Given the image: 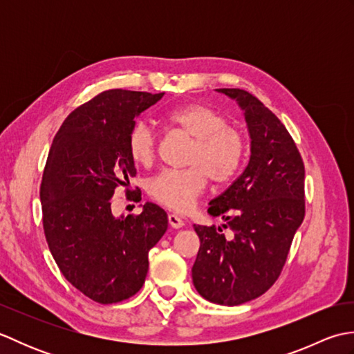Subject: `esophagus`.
I'll list each match as a JSON object with an SVG mask.
<instances>
[{"instance_id":"obj_1","label":"esophagus","mask_w":354,"mask_h":354,"mask_svg":"<svg viewBox=\"0 0 354 354\" xmlns=\"http://www.w3.org/2000/svg\"><path fill=\"white\" fill-rule=\"evenodd\" d=\"M169 223H170V227L175 228V230H179V228L184 227V221L176 214H169Z\"/></svg>"}]
</instances>
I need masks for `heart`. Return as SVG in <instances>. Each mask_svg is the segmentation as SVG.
Wrapping results in <instances>:
<instances>
[{
    "label": "heart",
    "instance_id": "heart-1",
    "mask_svg": "<svg viewBox=\"0 0 354 354\" xmlns=\"http://www.w3.org/2000/svg\"><path fill=\"white\" fill-rule=\"evenodd\" d=\"M165 123L193 140L185 170H165L147 185L156 202L175 212H189L204 192L207 178L227 184L242 167L246 141L242 132L228 126L221 112L190 103L167 112ZM127 152L138 165H150L156 156V135L146 122H137L127 135Z\"/></svg>",
    "mask_w": 354,
    "mask_h": 354
}]
</instances>
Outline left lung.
I'll list each match as a JSON object with an SVG mask.
<instances>
[{
  "mask_svg": "<svg viewBox=\"0 0 354 354\" xmlns=\"http://www.w3.org/2000/svg\"><path fill=\"white\" fill-rule=\"evenodd\" d=\"M243 111L251 138L246 169L208 214L222 227L193 225L201 246L192 268L199 295L239 306L263 295L280 275L293 236L304 219V164L290 133L257 97L237 88L216 89ZM230 227L233 237H224Z\"/></svg>",
  "mask_w": 354,
  "mask_h": 354,
  "instance_id": "1",
  "label": "left lung"
}]
</instances>
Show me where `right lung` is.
Wrapping results in <instances>:
<instances>
[{"instance_id":"right-lung-1","label":"right lung","mask_w":354,"mask_h":354,"mask_svg":"<svg viewBox=\"0 0 354 354\" xmlns=\"http://www.w3.org/2000/svg\"><path fill=\"white\" fill-rule=\"evenodd\" d=\"M162 95H95L65 118L45 164L41 202L51 255L66 280L100 304L124 301L142 288L149 251L167 231V214L152 202L138 216L111 212L117 187L137 175L127 152L135 117Z\"/></svg>"}]
</instances>
